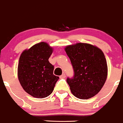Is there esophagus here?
Wrapping results in <instances>:
<instances>
[{
  "mask_svg": "<svg viewBox=\"0 0 123 123\" xmlns=\"http://www.w3.org/2000/svg\"><path fill=\"white\" fill-rule=\"evenodd\" d=\"M66 77V74H65V73H63V74H62V75H61L60 76V78L61 79H64Z\"/></svg>",
  "mask_w": 123,
  "mask_h": 123,
  "instance_id": "34e87169",
  "label": "esophagus"
}]
</instances>
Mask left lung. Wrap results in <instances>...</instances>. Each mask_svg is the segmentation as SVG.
Here are the masks:
<instances>
[{
    "label": "left lung",
    "instance_id": "left-lung-1",
    "mask_svg": "<svg viewBox=\"0 0 123 123\" xmlns=\"http://www.w3.org/2000/svg\"><path fill=\"white\" fill-rule=\"evenodd\" d=\"M74 69L66 82L73 95L88 99L100 92L107 77V65L103 52L96 46L79 43L65 48Z\"/></svg>",
    "mask_w": 123,
    "mask_h": 123
}]
</instances>
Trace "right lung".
I'll return each instance as SVG.
<instances>
[{
  "mask_svg": "<svg viewBox=\"0 0 123 123\" xmlns=\"http://www.w3.org/2000/svg\"><path fill=\"white\" fill-rule=\"evenodd\" d=\"M53 48L41 42L24 50L20 56L18 76L25 92L36 98H44L52 93L59 77L54 75V67L49 62Z\"/></svg>",
  "mask_w": 123,
  "mask_h": 123,
  "instance_id": "1",
  "label": "right lung"
}]
</instances>
